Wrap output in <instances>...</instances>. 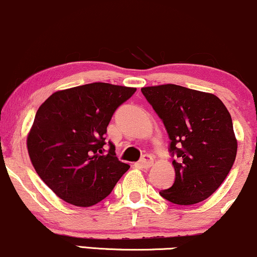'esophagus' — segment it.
Here are the masks:
<instances>
[{
    "label": "esophagus",
    "instance_id": "obj_1",
    "mask_svg": "<svg viewBox=\"0 0 257 257\" xmlns=\"http://www.w3.org/2000/svg\"><path fill=\"white\" fill-rule=\"evenodd\" d=\"M139 164H141L142 168H144V169L151 168L152 164H153V158L151 157V156L146 155V156H144V157H143V158L141 159V162H139Z\"/></svg>",
    "mask_w": 257,
    "mask_h": 257
}]
</instances>
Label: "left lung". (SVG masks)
<instances>
[{
    "instance_id": "obj_1",
    "label": "left lung",
    "mask_w": 257,
    "mask_h": 257,
    "mask_svg": "<svg viewBox=\"0 0 257 257\" xmlns=\"http://www.w3.org/2000/svg\"><path fill=\"white\" fill-rule=\"evenodd\" d=\"M142 92L164 122L176 178L162 197L191 205L210 197L234 164L237 139L231 115L218 96L166 84L143 87Z\"/></svg>"
}]
</instances>
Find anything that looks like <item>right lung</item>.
<instances>
[{
  "label": "right lung",
  "mask_w": 257,
  "mask_h": 257,
  "mask_svg": "<svg viewBox=\"0 0 257 257\" xmlns=\"http://www.w3.org/2000/svg\"><path fill=\"white\" fill-rule=\"evenodd\" d=\"M137 91L93 82L56 91L36 112L27 137L31 162L54 194L75 206H92L107 197L130 169L115 146L107 153L105 135L113 113Z\"/></svg>",
  "instance_id": "1"
}]
</instances>
